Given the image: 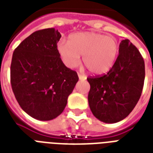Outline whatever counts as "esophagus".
<instances>
[{
	"label": "esophagus",
	"mask_w": 153,
	"mask_h": 153,
	"mask_svg": "<svg viewBox=\"0 0 153 153\" xmlns=\"http://www.w3.org/2000/svg\"><path fill=\"white\" fill-rule=\"evenodd\" d=\"M78 76H79V79H80V80H86V77L85 76V75H83V74H78Z\"/></svg>",
	"instance_id": "1"
}]
</instances>
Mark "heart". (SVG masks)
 Instances as JSON below:
<instances>
[{
    "label": "heart",
    "instance_id": "heart-1",
    "mask_svg": "<svg viewBox=\"0 0 153 153\" xmlns=\"http://www.w3.org/2000/svg\"><path fill=\"white\" fill-rule=\"evenodd\" d=\"M57 51L61 59L69 68L77 67L82 61L94 74H102L111 69L118 55L117 41L112 36L94 32L73 33L68 42L60 40Z\"/></svg>",
    "mask_w": 153,
    "mask_h": 153
}]
</instances>
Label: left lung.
Returning <instances> with one entry per match:
<instances>
[{"label": "left lung", "instance_id": "obj_1", "mask_svg": "<svg viewBox=\"0 0 153 153\" xmlns=\"http://www.w3.org/2000/svg\"><path fill=\"white\" fill-rule=\"evenodd\" d=\"M145 61L128 39L119 45V55L107 74L88 78V102L94 116L105 123H116L130 114L141 95Z\"/></svg>", "mask_w": 153, "mask_h": 153}]
</instances>
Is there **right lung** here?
Instances as JSON below:
<instances>
[{"label":"right lung","mask_w":153,"mask_h":153,"mask_svg":"<svg viewBox=\"0 0 153 153\" xmlns=\"http://www.w3.org/2000/svg\"><path fill=\"white\" fill-rule=\"evenodd\" d=\"M61 35L55 28L33 32L13 52L11 85L20 107L39 121L62 114L79 77L67 68L57 51Z\"/></svg>","instance_id":"add662e5"}]
</instances>
